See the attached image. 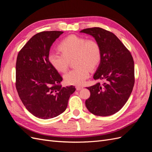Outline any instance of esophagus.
Returning a JSON list of instances; mask_svg holds the SVG:
<instances>
[{"mask_svg": "<svg viewBox=\"0 0 152 152\" xmlns=\"http://www.w3.org/2000/svg\"><path fill=\"white\" fill-rule=\"evenodd\" d=\"M75 87H76V89H77V91H80V89H83V87L80 86H77Z\"/></svg>", "mask_w": 152, "mask_h": 152, "instance_id": "obj_1", "label": "esophagus"}]
</instances>
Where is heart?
Returning <instances> with one entry per match:
<instances>
[{"instance_id":"1","label":"heart","mask_w":152,"mask_h":152,"mask_svg":"<svg viewBox=\"0 0 152 152\" xmlns=\"http://www.w3.org/2000/svg\"><path fill=\"white\" fill-rule=\"evenodd\" d=\"M61 54L51 52L48 61L58 72H65L70 61L73 60L75 68L64 75L63 79L68 85H82L89 77V69L93 70L102 60V49L99 44L93 39L75 35L65 37L59 44Z\"/></svg>"}]
</instances>
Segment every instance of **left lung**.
Segmentation results:
<instances>
[{
	"mask_svg": "<svg viewBox=\"0 0 152 152\" xmlns=\"http://www.w3.org/2000/svg\"><path fill=\"white\" fill-rule=\"evenodd\" d=\"M82 33L91 35L102 49V60L94 79L103 80L87 87L91 93L86 106L95 115L110 116L126 104L134 84V65L125 45L112 32L99 27L86 28Z\"/></svg>",
	"mask_w": 152,
	"mask_h": 152,
	"instance_id": "8db88e82",
	"label": "left lung"
}]
</instances>
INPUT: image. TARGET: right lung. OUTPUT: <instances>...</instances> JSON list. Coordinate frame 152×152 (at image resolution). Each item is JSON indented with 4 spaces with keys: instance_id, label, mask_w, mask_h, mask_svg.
I'll return each instance as SVG.
<instances>
[{
    "instance_id": "right-lung-1",
    "label": "right lung",
    "mask_w": 152,
    "mask_h": 152,
    "mask_svg": "<svg viewBox=\"0 0 152 152\" xmlns=\"http://www.w3.org/2000/svg\"><path fill=\"white\" fill-rule=\"evenodd\" d=\"M63 31H47L34 35L18 54L16 87L26 108L34 116L49 119L66 109L74 86L62 87L63 79L48 61L50 48Z\"/></svg>"
}]
</instances>
